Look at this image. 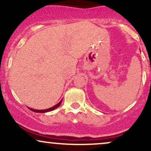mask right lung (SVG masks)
Masks as SVG:
<instances>
[{
    "label": "right lung",
    "instance_id": "add662e5",
    "mask_svg": "<svg viewBox=\"0 0 151 151\" xmlns=\"http://www.w3.org/2000/svg\"><path fill=\"white\" fill-rule=\"evenodd\" d=\"M62 101V99L60 102H59L58 104H57L56 105H55V106H54L51 107V108L47 109H42V110H37V109H34L30 108V107H28V109H30V110L32 111L36 112V113H46V112L52 111H53V110H55V109H56L57 108H58V107L60 106V104H61Z\"/></svg>",
    "mask_w": 151,
    "mask_h": 151
}]
</instances>
